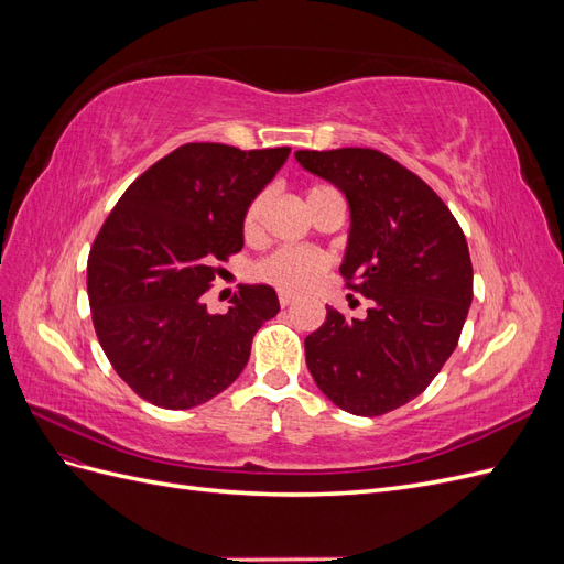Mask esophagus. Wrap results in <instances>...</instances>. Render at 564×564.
<instances>
[{
	"mask_svg": "<svg viewBox=\"0 0 564 564\" xmlns=\"http://www.w3.org/2000/svg\"><path fill=\"white\" fill-rule=\"evenodd\" d=\"M278 299H280V305H289V303H294V294H289V292H280L278 294Z\"/></svg>",
	"mask_w": 564,
	"mask_h": 564,
	"instance_id": "34e87169",
	"label": "esophagus"
}]
</instances>
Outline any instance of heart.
Instances as JSON below:
<instances>
[{
    "mask_svg": "<svg viewBox=\"0 0 564 564\" xmlns=\"http://www.w3.org/2000/svg\"><path fill=\"white\" fill-rule=\"evenodd\" d=\"M324 191H332L327 185H313L305 193V199H311ZM265 209V195L256 197L242 218V230L247 237H253L261 230V216ZM329 261L327 256L313 251V249H280L275 253H270L268 259H263L259 265H256V278L278 286L280 292L289 294H301L313 289L319 278L327 272Z\"/></svg>",
    "mask_w": 564,
    "mask_h": 564,
    "instance_id": "heart-1",
    "label": "heart"
}]
</instances>
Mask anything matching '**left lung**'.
Returning a JSON list of instances; mask_svg holds the SVG:
<instances>
[{"label":"left lung","instance_id":"obj_1","mask_svg":"<svg viewBox=\"0 0 564 564\" xmlns=\"http://www.w3.org/2000/svg\"><path fill=\"white\" fill-rule=\"evenodd\" d=\"M294 158L346 195L340 275L371 299L362 319L327 305V319L305 336V365L344 412L388 414L421 395L458 344L473 301L466 235L431 185L379 150H296Z\"/></svg>","mask_w":564,"mask_h":564}]
</instances>
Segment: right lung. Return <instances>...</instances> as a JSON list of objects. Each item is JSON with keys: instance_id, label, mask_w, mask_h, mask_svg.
I'll use <instances>...</instances> for the list:
<instances>
[{"instance_id": "1", "label": "right lung", "mask_w": 564, "mask_h": 564, "mask_svg": "<svg viewBox=\"0 0 564 564\" xmlns=\"http://www.w3.org/2000/svg\"><path fill=\"white\" fill-rule=\"evenodd\" d=\"M286 158L289 148L185 143L135 178L98 230L87 263L94 329L119 379L150 404L216 398L280 313L268 284H242L224 315L202 296L216 263L245 247V212Z\"/></svg>"}]
</instances>
